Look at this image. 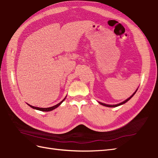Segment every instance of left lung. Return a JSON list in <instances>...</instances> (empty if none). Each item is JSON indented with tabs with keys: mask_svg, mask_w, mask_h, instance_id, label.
Here are the masks:
<instances>
[{
	"mask_svg": "<svg viewBox=\"0 0 158 158\" xmlns=\"http://www.w3.org/2000/svg\"><path fill=\"white\" fill-rule=\"evenodd\" d=\"M137 90L136 91H135V92L133 94V95H132V96L129 98H128L127 99V100H126L125 101H124V102H121V103H120V104H116V105H108V104H103V103H102V102H99V103H100L101 105H103V106H106V107H116V106H120V105H122V104H124V103H126V102H128V101H129V100H130V99L132 98V97H133V96H134V95H135V93H136V91H137Z\"/></svg>",
	"mask_w": 158,
	"mask_h": 158,
	"instance_id": "obj_1",
	"label": "left lung"
}]
</instances>
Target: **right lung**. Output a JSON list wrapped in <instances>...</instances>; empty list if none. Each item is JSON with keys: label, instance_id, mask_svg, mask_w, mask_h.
<instances>
[{"label": "right lung", "instance_id": "1", "mask_svg": "<svg viewBox=\"0 0 158 158\" xmlns=\"http://www.w3.org/2000/svg\"><path fill=\"white\" fill-rule=\"evenodd\" d=\"M65 98L62 101H61L60 103H58V104H56V105H55V106H52V107H50V108H38V107H35V106H31V105H29V104H28L29 106H30L31 108H34V109H35V110H40V111H44V112H48V111H51V110H54V109H55V108H56L58 106H59L62 103V102H63L64 100H65Z\"/></svg>", "mask_w": 158, "mask_h": 158}]
</instances>
